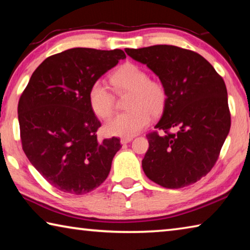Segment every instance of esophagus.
I'll return each mask as SVG.
<instances>
[{"label":"esophagus","mask_w":250,"mask_h":250,"mask_svg":"<svg viewBox=\"0 0 250 250\" xmlns=\"http://www.w3.org/2000/svg\"><path fill=\"white\" fill-rule=\"evenodd\" d=\"M132 140H133L132 137H130V138H122L121 140H120V142H121V145H126V143H129V142H131Z\"/></svg>","instance_id":"34e87169"}]
</instances>
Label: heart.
<instances>
[{
    "mask_svg": "<svg viewBox=\"0 0 250 250\" xmlns=\"http://www.w3.org/2000/svg\"><path fill=\"white\" fill-rule=\"evenodd\" d=\"M117 91H130L126 101L128 111L118 113L104 125V132L113 137L130 138L138 134L150 124V113L156 116L167 103V89L162 83L150 79L142 67L122 65L110 77ZM88 101L97 117L107 119L113 112L115 97L104 83L97 80L88 91Z\"/></svg>",
    "mask_w": 250,
    "mask_h": 250,
    "instance_id": "heart-1",
    "label": "heart"
}]
</instances>
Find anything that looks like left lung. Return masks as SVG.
I'll return each instance as SVG.
<instances>
[{"mask_svg": "<svg viewBox=\"0 0 250 250\" xmlns=\"http://www.w3.org/2000/svg\"><path fill=\"white\" fill-rule=\"evenodd\" d=\"M146 65L167 89L162 117L147 133L149 150L142 160L146 175L167 188H181L201 180L215 166L230 129L227 89L206 59L172 45L125 48ZM175 128L177 132H169Z\"/></svg>", "mask_w": 250, "mask_h": 250, "instance_id": "1", "label": "left lung"}]
</instances>
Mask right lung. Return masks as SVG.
<instances>
[{
	"mask_svg": "<svg viewBox=\"0 0 250 250\" xmlns=\"http://www.w3.org/2000/svg\"><path fill=\"white\" fill-rule=\"evenodd\" d=\"M125 58L121 49L78 47L55 54L37 67L21 96L24 153L59 191L83 195L107 179L120 139L98 141L101 124L90 108L88 91Z\"/></svg>",
	"mask_w": 250,
	"mask_h": 250,
	"instance_id": "1",
	"label": "right lung"
}]
</instances>
